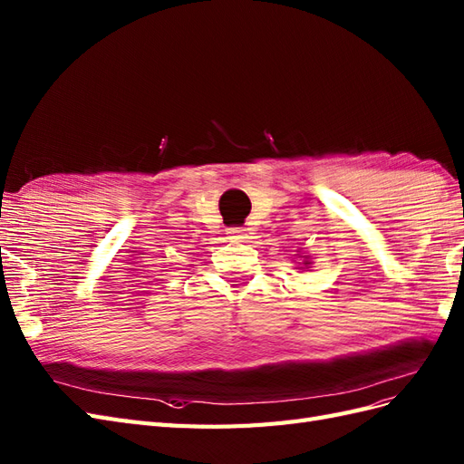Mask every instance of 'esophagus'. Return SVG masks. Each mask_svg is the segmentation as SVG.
<instances>
[{
	"label": "esophagus",
	"instance_id": "1",
	"mask_svg": "<svg viewBox=\"0 0 464 464\" xmlns=\"http://www.w3.org/2000/svg\"><path fill=\"white\" fill-rule=\"evenodd\" d=\"M227 234H228L230 242H246V237H247L244 228H228Z\"/></svg>",
	"mask_w": 464,
	"mask_h": 464
}]
</instances>
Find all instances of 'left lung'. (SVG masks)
I'll return each mask as SVG.
<instances>
[{"instance_id": "8db88e82", "label": "left lung", "mask_w": 464, "mask_h": 464, "mask_svg": "<svg viewBox=\"0 0 464 464\" xmlns=\"http://www.w3.org/2000/svg\"><path fill=\"white\" fill-rule=\"evenodd\" d=\"M293 261L296 263V269H310V267H312V263H314V261H310V256H306V254L303 252V247L295 249Z\"/></svg>"}]
</instances>
